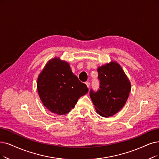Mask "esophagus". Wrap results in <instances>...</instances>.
<instances>
[{"label": "esophagus", "mask_w": 159, "mask_h": 159, "mask_svg": "<svg viewBox=\"0 0 159 159\" xmlns=\"http://www.w3.org/2000/svg\"><path fill=\"white\" fill-rule=\"evenodd\" d=\"M85 84H86V85H87V87H88V88H89V87H90V83L89 81H86L85 82Z\"/></svg>", "instance_id": "esophagus-1"}]
</instances>
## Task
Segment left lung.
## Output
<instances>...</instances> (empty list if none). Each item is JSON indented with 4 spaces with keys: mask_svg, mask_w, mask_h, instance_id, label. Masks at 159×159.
<instances>
[{
    "mask_svg": "<svg viewBox=\"0 0 159 159\" xmlns=\"http://www.w3.org/2000/svg\"><path fill=\"white\" fill-rule=\"evenodd\" d=\"M100 86L90 91V97L100 116L109 117L123 108L127 100L131 85L117 62L111 61L97 69Z\"/></svg>",
    "mask_w": 159,
    "mask_h": 159,
    "instance_id": "left-lung-1",
    "label": "left lung"
}]
</instances>
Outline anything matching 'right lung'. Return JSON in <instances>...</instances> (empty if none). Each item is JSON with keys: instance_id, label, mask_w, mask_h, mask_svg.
<instances>
[{"instance_id": "add662e5", "label": "right lung", "mask_w": 159, "mask_h": 159, "mask_svg": "<svg viewBox=\"0 0 159 159\" xmlns=\"http://www.w3.org/2000/svg\"><path fill=\"white\" fill-rule=\"evenodd\" d=\"M37 89L43 104L57 115L69 113L89 91L72 73L68 63L57 57L49 60L39 74Z\"/></svg>"}]
</instances>
